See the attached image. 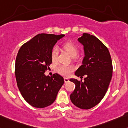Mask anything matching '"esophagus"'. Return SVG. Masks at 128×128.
Wrapping results in <instances>:
<instances>
[{
  "label": "esophagus",
  "instance_id": "obj_1",
  "mask_svg": "<svg viewBox=\"0 0 128 128\" xmlns=\"http://www.w3.org/2000/svg\"><path fill=\"white\" fill-rule=\"evenodd\" d=\"M64 83H68L70 80H69V78H64Z\"/></svg>",
  "mask_w": 128,
  "mask_h": 128
}]
</instances>
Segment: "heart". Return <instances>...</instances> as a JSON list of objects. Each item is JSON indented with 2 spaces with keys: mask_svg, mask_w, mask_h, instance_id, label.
<instances>
[{
  "mask_svg": "<svg viewBox=\"0 0 128 128\" xmlns=\"http://www.w3.org/2000/svg\"><path fill=\"white\" fill-rule=\"evenodd\" d=\"M62 48L72 58H74L78 55L79 52V49L74 43L71 41L66 42L62 45ZM58 57V50L56 48H53L51 52V58L53 62H56ZM57 71L61 75L68 77L72 72V68L70 66H59L57 67Z\"/></svg>",
  "mask_w": 128,
  "mask_h": 128,
  "instance_id": "obj_1",
  "label": "heart"
}]
</instances>
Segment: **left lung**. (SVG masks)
Listing matches in <instances>:
<instances>
[{
	"label": "left lung",
	"mask_w": 128,
	"mask_h": 128,
	"mask_svg": "<svg viewBox=\"0 0 128 128\" xmlns=\"http://www.w3.org/2000/svg\"><path fill=\"white\" fill-rule=\"evenodd\" d=\"M78 41L84 46L83 64L75 74L82 78L70 80L76 88L70 96L72 103L82 110H90L98 104L105 96L112 77V62L108 49L94 36L84 33Z\"/></svg>",
	"instance_id": "8db88e82"
}]
</instances>
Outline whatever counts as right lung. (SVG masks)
<instances>
[{
  "label": "right lung",
  "mask_w": 128,
  "mask_h": 128,
  "mask_svg": "<svg viewBox=\"0 0 128 128\" xmlns=\"http://www.w3.org/2000/svg\"><path fill=\"white\" fill-rule=\"evenodd\" d=\"M64 34H38L24 44L16 60L15 74L22 96L30 105L44 108L52 104L64 83L58 74L44 73L52 64L51 50Z\"/></svg>",
  "instance_id": "obj_1"
}]
</instances>
